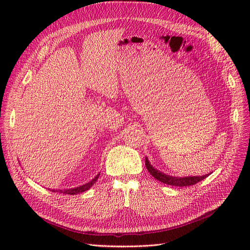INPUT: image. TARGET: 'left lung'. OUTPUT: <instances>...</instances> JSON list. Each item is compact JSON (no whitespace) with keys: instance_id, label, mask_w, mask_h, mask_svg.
<instances>
[{"instance_id":"obj_1","label":"left lung","mask_w":250,"mask_h":250,"mask_svg":"<svg viewBox=\"0 0 250 250\" xmlns=\"http://www.w3.org/2000/svg\"><path fill=\"white\" fill-rule=\"evenodd\" d=\"M145 165L146 168L148 170V172L152 175L154 178H156L157 180H160L161 183L169 185V186H174V187H190L193 185H196L199 181L203 180L204 178H207L208 176V175H203V176H193V177H185V178H179V177H173L170 175H166V174L160 172L158 170H155L152 166H151L148 162V160L146 158L145 161Z\"/></svg>"}]
</instances>
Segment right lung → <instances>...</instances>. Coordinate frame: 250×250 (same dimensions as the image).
Wrapping results in <instances>:
<instances>
[{
    "label": "right lung",
    "instance_id": "1",
    "mask_svg": "<svg viewBox=\"0 0 250 250\" xmlns=\"http://www.w3.org/2000/svg\"><path fill=\"white\" fill-rule=\"evenodd\" d=\"M99 175H100V174H98V175H97L93 180H90L89 183H87V184H85V185H83V186H81V187L75 188H71V190H58V191H56V192H57V193H62V194H67V195H76V194H80V193H82V192H85L86 190H88V188H89L90 187H93V185L96 183L97 179L99 178Z\"/></svg>",
    "mask_w": 250,
    "mask_h": 250
}]
</instances>
